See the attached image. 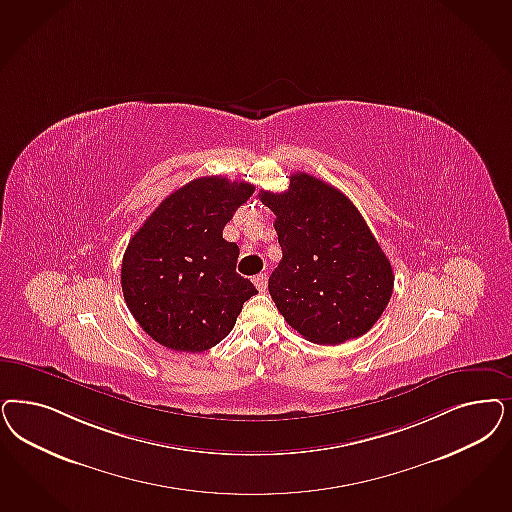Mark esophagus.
<instances>
[{"label":"esophagus","instance_id":"1","mask_svg":"<svg viewBox=\"0 0 512 512\" xmlns=\"http://www.w3.org/2000/svg\"><path fill=\"white\" fill-rule=\"evenodd\" d=\"M253 283H255V287L263 293L266 289V285H268V280H266V274H257L255 278H253Z\"/></svg>","mask_w":512,"mask_h":512}]
</instances>
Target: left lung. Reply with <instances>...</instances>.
Returning a JSON list of instances; mask_svg holds the SVG:
<instances>
[{
	"label": "left lung",
	"instance_id": "left-lung-1",
	"mask_svg": "<svg viewBox=\"0 0 512 512\" xmlns=\"http://www.w3.org/2000/svg\"><path fill=\"white\" fill-rule=\"evenodd\" d=\"M283 257L268 280L285 321L314 344L365 335L393 293L391 263L352 200L333 185L293 174L285 193L261 191Z\"/></svg>",
	"mask_w": 512,
	"mask_h": 512
}]
</instances>
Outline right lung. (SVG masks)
Wrapping results in <instances>:
<instances>
[{"mask_svg":"<svg viewBox=\"0 0 512 512\" xmlns=\"http://www.w3.org/2000/svg\"><path fill=\"white\" fill-rule=\"evenodd\" d=\"M253 194L246 181L198 177L170 194L126 247L124 300L141 329L176 352H206L229 335L255 285L236 274L240 249L223 238Z\"/></svg>","mask_w":512,"mask_h":512,"instance_id":"add662e5","label":"right lung"}]
</instances>
